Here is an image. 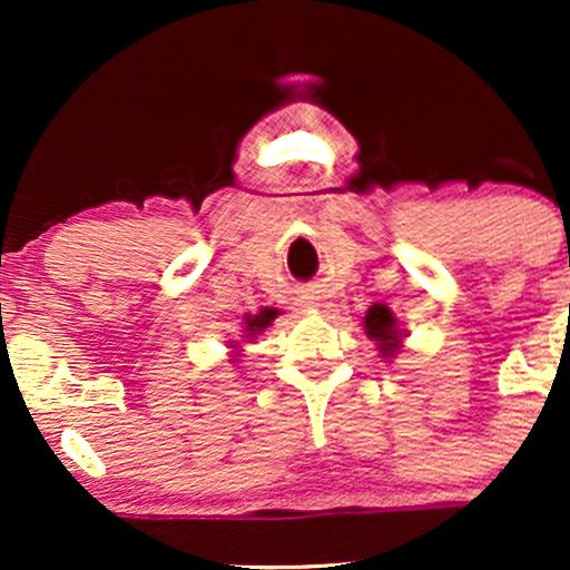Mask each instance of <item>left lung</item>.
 I'll return each mask as SVG.
<instances>
[{
  "instance_id": "8db88e82",
  "label": "left lung",
  "mask_w": 570,
  "mask_h": 570,
  "mask_svg": "<svg viewBox=\"0 0 570 570\" xmlns=\"http://www.w3.org/2000/svg\"><path fill=\"white\" fill-rule=\"evenodd\" d=\"M362 324H364V332H367V337L377 343V351H381L383 358H394L399 348H402V340L407 337L402 326H399V318L394 316V311L383 303L370 305L367 316H364Z\"/></svg>"
}]
</instances>
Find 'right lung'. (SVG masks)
Instances as JSON below:
<instances>
[{
    "instance_id": "obj_1",
    "label": "right lung",
    "mask_w": 570,
    "mask_h": 570,
    "mask_svg": "<svg viewBox=\"0 0 570 570\" xmlns=\"http://www.w3.org/2000/svg\"><path fill=\"white\" fill-rule=\"evenodd\" d=\"M278 313L281 311H276V307H259L257 313H246V316H244V330H240V332H244V335H240V337L254 340L257 335H263L267 326L276 322ZM227 348H230V362H235V358L240 356L238 340H233V343L227 345Z\"/></svg>"
}]
</instances>
